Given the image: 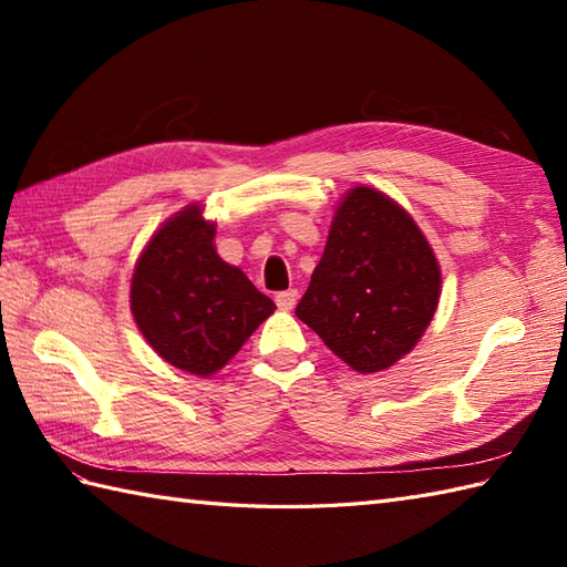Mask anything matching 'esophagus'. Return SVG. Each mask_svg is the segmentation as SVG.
Here are the masks:
<instances>
[{
	"label": "esophagus",
	"mask_w": 567,
	"mask_h": 567,
	"mask_svg": "<svg viewBox=\"0 0 567 567\" xmlns=\"http://www.w3.org/2000/svg\"><path fill=\"white\" fill-rule=\"evenodd\" d=\"M297 299H299V292H297V290L277 292V297H275V305H277V309H282V311H292V309H295V305H297Z\"/></svg>",
	"instance_id": "34e87169"
}]
</instances>
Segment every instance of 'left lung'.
I'll return each mask as SVG.
<instances>
[{"label":"left lung","mask_w":567,"mask_h":567,"mask_svg":"<svg viewBox=\"0 0 567 567\" xmlns=\"http://www.w3.org/2000/svg\"><path fill=\"white\" fill-rule=\"evenodd\" d=\"M441 265L404 207L375 187L348 189L295 315L360 375L412 353L436 315Z\"/></svg>","instance_id":"1"}]
</instances>
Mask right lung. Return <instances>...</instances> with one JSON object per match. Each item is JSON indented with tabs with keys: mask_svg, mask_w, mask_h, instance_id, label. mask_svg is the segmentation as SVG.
Wrapping results in <instances>:
<instances>
[{
	"mask_svg": "<svg viewBox=\"0 0 567 567\" xmlns=\"http://www.w3.org/2000/svg\"><path fill=\"white\" fill-rule=\"evenodd\" d=\"M216 221L187 204L151 236L131 277V315L165 363L212 378L275 305L246 272L219 258Z\"/></svg>",
	"mask_w": 567,
	"mask_h": 567,
	"instance_id": "add662e5",
	"label": "right lung"
}]
</instances>
